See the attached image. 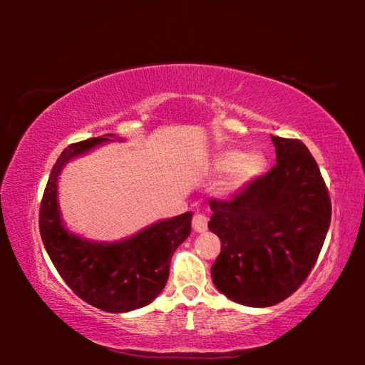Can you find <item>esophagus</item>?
<instances>
[{
    "instance_id": "esophagus-1",
    "label": "esophagus",
    "mask_w": 365,
    "mask_h": 365,
    "mask_svg": "<svg viewBox=\"0 0 365 365\" xmlns=\"http://www.w3.org/2000/svg\"><path fill=\"white\" fill-rule=\"evenodd\" d=\"M191 225H193V230L195 232H205L206 228H207V217L205 214H201V212H196L195 215H193V220H191Z\"/></svg>"
}]
</instances>
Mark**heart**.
I'll list each match as a JSON object with an SVG mask.
<instances>
[{"label": "heart", "instance_id": "obj_1", "mask_svg": "<svg viewBox=\"0 0 365 365\" xmlns=\"http://www.w3.org/2000/svg\"><path fill=\"white\" fill-rule=\"evenodd\" d=\"M267 163L261 154H246L240 150H228L220 153L211 164V174L224 175L232 172L220 185L222 195H235L242 191L246 185L261 177Z\"/></svg>", "mask_w": 365, "mask_h": 365}]
</instances>
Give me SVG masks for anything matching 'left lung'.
<instances>
[{
  "label": "left lung",
  "instance_id": "left-lung-1",
  "mask_svg": "<svg viewBox=\"0 0 365 365\" xmlns=\"http://www.w3.org/2000/svg\"><path fill=\"white\" fill-rule=\"evenodd\" d=\"M277 164L230 201L211 200L209 230L222 243L211 275L228 299L269 307L307 279L330 227L319 165L299 140L272 137Z\"/></svg>",
  "mask_w": 365,
  "mask_h": 365
}]
</instances>
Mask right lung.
Instances as JSON below:
<instances>
[{
  "mask_svg": "<svg viewBox=\"0 0 365 365\" xmlns=\"http://www.w3.org/2000/svg\"><path fill=\"white\" fill-rule=\"evenodd\" d=\"M113 133L78 141L61 153L40 207V235L51 262L78 298L106 312L150 304L169 279L170 259L191 232L193 214L159 220L122 242H90L64 227L58 205V177L72 158L113 141ZM119 140V138H117Z\"/></svg>",
  "mask_w": 365,
  "mask_h": 365,
  "instance_id": "1",
  "label": "right lung"
}]
</instances>
